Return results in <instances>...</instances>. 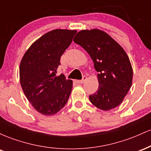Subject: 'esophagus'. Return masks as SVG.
Segmentation results:
<instances>
[{
	"label": "esophagus",
	"instance_id": "esophagus-1",
	"mask_svg": "<svg viewBox=\"0 0 151 151\" xmlns=\"http://www.w3.org/2000/svg\"><path fill=\"white\" fill-rule=\"evenodd\" d=\"M86 78H87V77H86V75L83 76L82 79H81V80H78L77 82L79 83V84H83V83H84V81H85L86 80Z\"/></svg>",
	"mask_w": 151,
	"mask_h": 151
}]
</instances>
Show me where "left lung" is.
I'll return each mask as SVG.
<instances>
[{
  "label": "left lung",
  "instance_id": "1",
  "mask_svg": "<svg viewBox=\"0 0 151 151\" xmlns=\"http://www.w3.org/2000/svg\"><path fill=\"white\" fill-rule=\"evenodd\" d=\"M74 42L87 52L99 72V89L89 95L90 101L104 111L118 106L132 84L133 70L127 54L113 38L97 29L80 31Z\"/></svg>",
  "mask_w": 151,
  "mask_h": 151
}]
</instances>
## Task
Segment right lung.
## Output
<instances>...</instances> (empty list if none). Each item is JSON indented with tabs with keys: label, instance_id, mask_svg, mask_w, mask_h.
I'll return each mask as SVG.
<instances>
[{
	"label": "right lung",
	"instance_id": "obj_1",
	"mask_svg": "<svg viewBox=\"0 0 151 151\" xmlns=\"http://www.w3.org/2000/svg\"><path fill=\"white\" fill-rule=\"evenodd\" d=\"M76 30H54L40 37L24 55L20 81L27 100L39 113L51 116L67 104L72 81L57 76L60 58L72 42Z\"/></svg>",
	"mask_w": 151,
	"mask_h": 151
}]
</instances>
